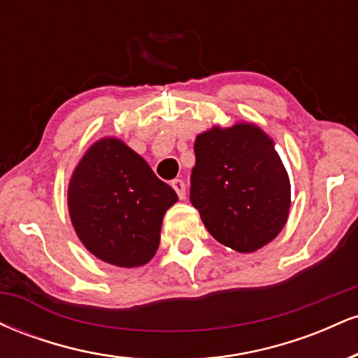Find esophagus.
<instances>
[{
	"mask_svg": "<svg viewBox=\"0 0 358 358\" xmlns=\"http://www.w3.org/2000/svg\"><path fill=\"white\" fill-rule=\"evenodd\" d=\"M171 187H173V190L176 192V195H178V199L183 200L185 195H187V192H185L183 180H173V182H171Z\"/></svg>",
	"mask_w": 358,
	"mask_h": 358,
	"instance_id": "esophagus-1",
	"label": "esophagus"
}]
</instances>
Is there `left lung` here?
I'll return each instance as SVG.
<instances>
[{
  "mask_svg": "<svg viewBox=\"0 0 358 358\" xmlns=\"http://www.w3.org/2000/svg\"><path fill=\"white\" fill-rule=\"evenodd\" d=\"M274 146L248 121L215 124L195 139L190 202L213 239L237 252L268 245L289 217V176Z\"/></svg>",
  "mask_w": 358,
  "mask_h": 358,
  "instance_id": "1",
  "label": "left lung"
}]
</instances>
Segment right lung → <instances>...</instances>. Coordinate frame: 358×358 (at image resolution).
<instances>
[{
  "instance_id": "1",
  "label": "right lung",
  "mask_w": 358,
  "mask_h": 358,
  "mask_svg": "<svg viewBox=\"0 0 358 358\" xmlns=\"http://www.w3.org/2000/svg\"><path fill=\"white\" fill-rule=\"evenodd\" d=\"M178 196L122 139L89 146L67 188L69 215L92 256L117 268H139L155 257L163 217Z\"/></svg>"
}]
</instances>
